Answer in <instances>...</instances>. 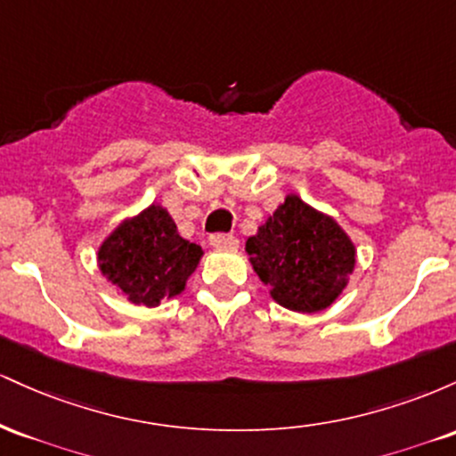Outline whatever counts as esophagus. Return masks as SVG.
<instances>
[{
    "mask_svg": "<svg viewBox=\"0 0 456 456\" xmlns=\"http://www.w3.org/2000/svg\"><path fill=\"white\" fill-rule=\"evenodd\" d=\"M210 244L214 248H221V250L235 248V246H238V238L232 233H214L210 238Z\"/></svg>",
    "mask_w": 456,
    "mask_h": 456,
    "instance_id": "obj_1",
    "label": "esophagus"
}]
</instances>
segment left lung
Listing matches in <instances>:
<instances>
[{
	"mask_svg": "<svg viewBox=\"0 0 456 456\" xmlns=\"http://www.w3.org/2000/svg\"><path fill=\"white\" fill-rule=\"evenodd\" d=\"M246 253L259 279L281 306L317 313L332 305L355 265L347 233L326 214L289 195L246 240Z\"/></svg>",
	"mask_w": 456,
	"mask_h": 456,
	"instance_id": "left-lung-1",
	"label": "left lung"
}]
</instances>
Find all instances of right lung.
Listing matches in <instances>:
<instances>
[{
	"instance_id": "right-lung-1",
	"label": "right lung",
	"mask_w": 456,
	"mask_h": 456,
	"mask_svg": "<svg viewBox=\"0 0 456 456\" xmlns=\"http://www.w3.org/2000/svg\"><path fill=\"white\" fill-rule=\"evenodd\" d=\"M201 255V246L177 233L165 208L150 206L104 240L98 265L133 305L159 306L184 289Z\"/></svg>"
}]
</instances>
